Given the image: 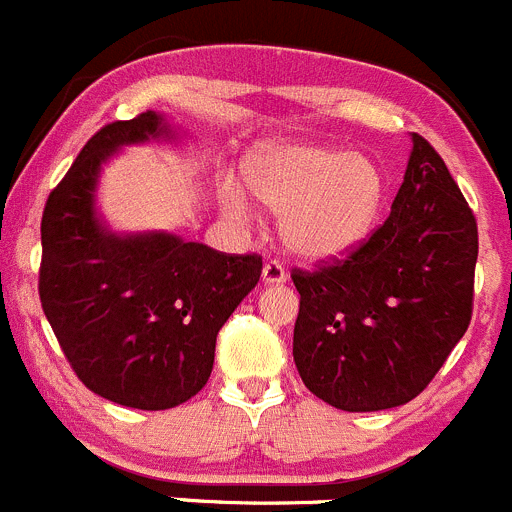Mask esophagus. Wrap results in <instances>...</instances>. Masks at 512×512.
Instances as JSON below:
<instances>
[{"label":"esophagus","instance_id":"obj_1","mask_svg":"<svg viewBox=\"0 0 512 512\" xmlns=\"http://www.w3.org/2000/svg\"><path fill=\"white\" fill-rule=\"evenodd\" d=\"M286 278L288 273L281 261H266V266H263V283H283Z\"/></svg>","mask_w":512,"mask_h":512}]
</instances>
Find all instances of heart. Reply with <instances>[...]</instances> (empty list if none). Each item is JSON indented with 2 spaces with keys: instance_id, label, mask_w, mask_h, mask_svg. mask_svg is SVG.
I'll return each instance as SVG.
<instances>
[{
  "instance_id": "obj_1",
  "label": "heart",
  "mask_w": 512,
  "mask_h": 512,
  "mask_svg": "<svg viewBox=\"0 0 512 512\" xmlns=\"http://www.w3.org/2000/svg\"><path fill=\"white\" fill-rule=\"evenodd\" d=\"M249 184L281 214L283 241L306 261H336L361 249L386 201L376 161L318 144L268 151L249 166ZM221 206L234 219L251 211L244 191L231 184L221 189Z\"/></svg>"
}]
</instances>
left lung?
<instances>
[{
	"instance_id": "8db88e82",
	"label": "left lung",
	"mask_w": 512,
	"mask_h": 512,
	"mask_svg": "<svg viewBox=\"0 0 512 512\" xmlns=\"http://www.w3.org/2000/svg\"><path fill=\"white\" fill-rule=\"evenodd\" d=\"M478 224L438 151L413 134L391 216L353 254L293 268V361L308 391L351 413L413 401L473 316Z\"/></svg>"
}]
</instances>
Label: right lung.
I'll return each instance as SVG.
<instances>
[{
	"label": "right lung",
	"instance_id": "right-lung-1",
	"mask_svg": "<svg viewBox=\"0 0 512 512\" xmlns=\"http://www.w3.org/2000/svg\"><path fill=\"white\" fill-rule=\"evenodd\" d=\"M171 136L156 111L101 126L49 194L39 298L79 381L126 408L166 411L214 368L216 336L261 278L258 254L174 234L116 236L96 219L99 169L119 146Z\"/></svg>",
	"mask_w": 512,
	"mask_h": 512
}]
</instances>
